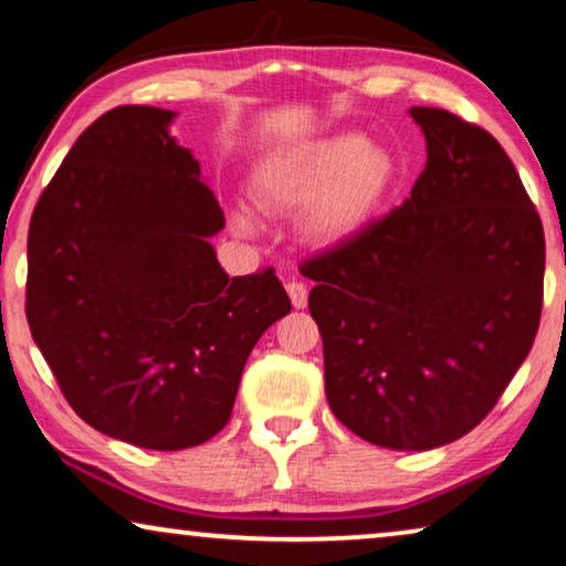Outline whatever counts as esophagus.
<instances>
[{
    "mask_svg": "<svg viewBox=\"0 0 566 566\" xmlns=\"http://www.w3.org/2000/svg\"><path fill=\"white\" fill-rule=\"evenodd\" d=\"M285 291H289V296H291V304L296 306V308H304L306 306V301H308V289H306V283H301V281H289L285 283Z\"/></svg>",
    "mask_w": 566,
    "mask_h": 566,
    "instance_id": "34e87169",
    "label": "esophagus"
}]
</instances>
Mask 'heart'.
I'll return each instance as SVG.
<instances>
[{
    "label": "heart",
    "instance_id": "obj_1",
    "mask_svg": "<svg viewBox=\"0 0 566 566\" xmlns=\"http://www.w3.org/2000/svg\"><path fill=\"white\" fill-rule=\"evenodd\" d=\"M394 175L391 157L381 146L355 134L293 146L270 154L254 172V200L268 211H304V231L316 242H335L353 234ZM237 223L252 229L250 211H239Z\"/></svg>",
    "mask_w": 566,
    "mask_h": 566
}]
</instances>
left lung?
<instances>
[{"instance_id":"8db88e82","label":"left lung","mask_w":566,"mask_h":566,"mask_svg":"<svg viewBox=\"0 0 566 566\" xmlns=\"http://www.w3.org/2000/svg\"><path fill=\"white\" fill-rule=\"evenodd\" d=\"M428 161L399 208L301 265L347 430L428 451L474 430L536 339L544 227L497 138L412 107Z\"/></svg>"}]
</instances>
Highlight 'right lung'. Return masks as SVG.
<instances>
[{"mask_svg": "<svg viewBox=\"0 0 566 566\" xmlns=\"http://www.w3.org/2000/svg\"><path fill=\"white\" fill-rule=\"evenodd\" d=\"M172 111L120 105L82 130L38 198L25 314L84 422L180 451L229 422L254 343L291 312L273 268L229 277L200 165L167 134Z\"/></svg>", "mask_w": 566, "mask_h": 566, "instance_id": "add662e5", "label": "right lung"}]
</instances>
